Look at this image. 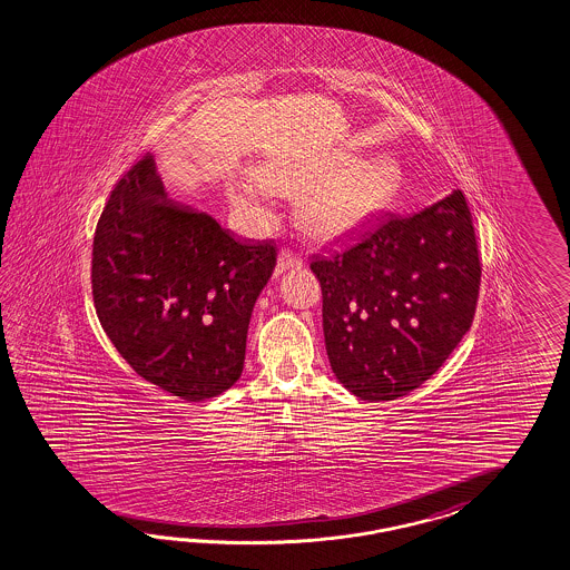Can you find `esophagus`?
I'll return each mask as SVG.
<instances>
[{
    "instance_id": "esophagus-1",
    "label": "esophagus",
    "mask_w": 570,
    "mask_h": 570,
    "mask_svg": "<svg viewBox=\"0 0 570 570\" xmlns=\"http://www.w3.org/2000/svg\"><path fill=\"white\" fill-rule=\"evenodd\" d=\"M301 267H303V257H298L293 250H279L276 274H284L288 269H301Z\"/></svg>"
}]
</instances>
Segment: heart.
Instances as JSON below:
<instances>
[{
  "label": "heart",
  "mask_w": 570,
  "mask_h": 570,
  "mask_svg": "<svg viewBox=\"0 0 570 570\" xmlns=\"http://www.w3.org/2000/svg\"><path fill=\"white\" fill-rule=\"evenodd\" d=\"M401 186L396 159L380 155L363 161L356 151H332L315 159H265L257 176L234 180L228 195L236 207L259 217L269 188L286 195L308 189L298 205V222L313 240L330 243L380 216Z\"/></svg>",
  "instance_id": "1"
}]
</instances>
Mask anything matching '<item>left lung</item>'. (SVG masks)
<instances>
[{"instance_id":"1","label":"left lung","mask_w":570,"mask_h":570,"mask_svg":"<svg viewBox=\"0 0 570 570\" xmlns=\"http://www.w3.org/2000/svg\"><path fill=\"white\" fill-rule=\"evenodd\" d=\"M325 351L361 401H396L444 365L473 324L481 262L461 190L387 217L358 243L315 257Z\"/></svg>"}]
</instances>
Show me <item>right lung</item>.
Returning <instances> with one entry per match:
<instances>
[{"label": "right lung", "mask_w": 570, "mask_h": 570, "mask_svg": "<svg viewBox=\"0 0 570 570\" xmlns=\"http://www.w3.org/2000/svg\"><path fill=\"white\" fill-rule=\"evenodd\" d=\"M272 243H238L171 199L145 155L114 186L92 238L97 317L142 380L183 401L238 382L250 313L276 267Z\"/></svg>", "instance_id": "right-lung-1"}]
</instances>
